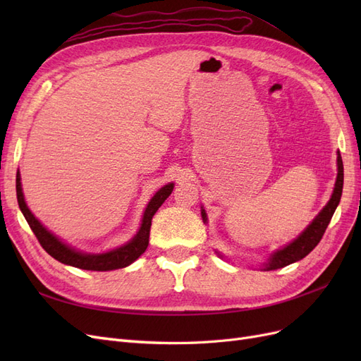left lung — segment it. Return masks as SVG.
<instances>
[{"label": "left lung", "instance_id": "1", "mask_svg": "<svg viewBox=\"0 0 361 361\" xmlns=\"http://www.w3.org/2000/svg\"><path fill=\"white\" fill-rule=\"evenodd\" d=\"M342 190H343V162H342L341 152H337V178H336V183H334V188L329 203L322 207V211L313 218L312 223L305 227L304 231L293 239V241L288 243L286 245H283L276 251H272L264 264V267H262V269L264 271L279 269L307 256L310 251L319 244L325 228L329 227L336 207L338 202H341ZM202 218L204 223H207V215L203 209V206H202ZM215 253L223 259V255L218 253V251H215Z\"/></svg>", "mask_w": 361, "mask_h": 361}]
</instances>
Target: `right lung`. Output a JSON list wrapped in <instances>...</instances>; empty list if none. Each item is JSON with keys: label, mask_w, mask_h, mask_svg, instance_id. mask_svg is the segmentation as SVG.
I'll use <instances>...</instances> for the list:
<instances>
[{"label": "right lung", "mask_w": 361, "mask_h": 361, "mask_svg": "<svg viewBox=\"0 0 361 361\" xmlns=\"http://www.w3.org/2000/svg\"><path fill=\"white\" fill-rule=\"evenodd\" d=\"M173 188H174V183L170 182L167 185H164L161 190L155 192L154 197L150 199V202L146 206L143 218H141L140 228L126 244L113 248L110 251H104V253H87V251H81L61 241L57 235H54L37 220L35 214H32L30 211V207L27 206L24 191H23V183H20L19 170L16 174V195H18L20 212L24 214L28 226L31 227L32 233H35L36 238L39 239L40 245L45 248V251L49 256L57 259L59 262H61V264L71 265L80 269H87V271H113V269L125 268V267H129L133 262H135L141 255H143L149 245L152 218H154V215L159 209V206L167 200Z\"/></svg>", "instance_id": "1"}]
</instances>
